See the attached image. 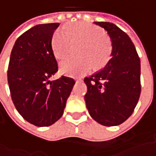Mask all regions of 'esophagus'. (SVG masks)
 <instances>
[{
	"mask_svg": "<svg viewBox=\"0 0 156 156\" xmlns=\"http://www.w3.org/2000/svg\"><path fill=\"white\" fill-rule=\"evenodd\" d=\"M75 81L78 82V81H82V80H81V78H76V79H75Z\"/></svg>",
	"mask_w": 156,
	"mask_h": 156,
	"instance_id": "1",
	"label": "esophagus"
}]
</instances>
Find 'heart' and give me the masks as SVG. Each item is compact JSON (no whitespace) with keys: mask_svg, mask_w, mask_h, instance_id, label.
<instances>
[{"mask_svg":"<svg viewBox=\"0 0 156 156\" xmlns=\"http://www.w3.org/2000/svg\"><path fill=\"white\" fill-rule=\"evenodd\" d=\"M71 42L82 44L78 55L81 58L65 60L61 64V71L68 75H83L92 68H104L110 60L113 46L111 40L104 35L100 27L86 22H75L59 28L52 37V49L57 59L69 55Z\"/></svg>","mask_w":156,"mask_h":156,"instance_id":"obj_1","label":"heart"}]
</instances>
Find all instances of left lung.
Segmentation results:
<instances>
[{"label":"left lung","instance_id":"1","mask_svg":"<svg viewBox=\"0 0 156 156\" xmlns=\"http://www.w3.org/2000/svg\"><path fill=\"white\" fill-rule=\"evenodd\" d=\"M104 28L113 46L104 69L86 77L84 96L88 113L95 122L112 127L124 122L135 110L141 94V62L129 36L110 22L94 21Z\"/></svg>","mask_w":156,"mask_h":156}]
</instances>
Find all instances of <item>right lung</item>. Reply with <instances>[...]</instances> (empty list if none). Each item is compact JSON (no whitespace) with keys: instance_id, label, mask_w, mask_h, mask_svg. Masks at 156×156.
<instances>
[{"instance_id":"add662e5","label":"right lung","mask_w":156,"mask_h":156,"mask_svg":"<svg viewBox=\"0 0 156 156\" xmlns=\"http://www.w3.org/2000/svg\"><path fill=\"white\" fill-rule=\"evenodd\" d=\"M59 23L39 24L16 40L10 55L8 82L15 108L27 122L48 127L62 116L75 81L58 71L52 37Z\"/></svg>"}]
</instances>
